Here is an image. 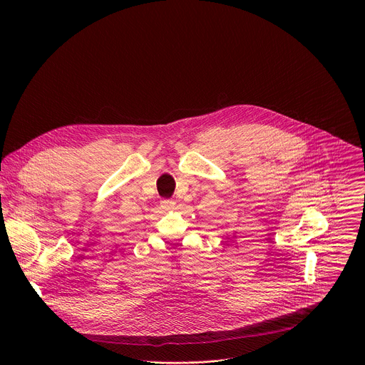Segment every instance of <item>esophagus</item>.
<instances>
[{
    "mask_svg": "<svg viewBox=\"0 0 365 365\" xmlns=\"http://www.w3.org/2000/svg\"><path fill=\"white\" fill-rule=\"evenodd\" d=\"M160 203H162L163 210H166V211H170V210H173V207H175V202L170 200V199H163Z\"/></svg>",
    "mask_w": 365,
    "mask_h": 365,
    "instance_id": "1",
    "label": "esophagus"
}]
</instances>
